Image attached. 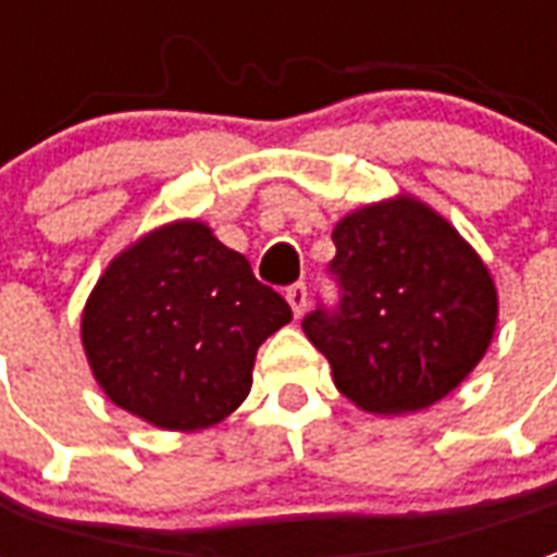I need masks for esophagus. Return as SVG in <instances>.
Segmentation results:
<instances>
[{
	"label": "esophagus",
	"instance_id": "obj_1",
	"mask_svg": "<svg viewBox=\"0 0 557 557\" xmlns=\"http://www.w3.org/2000/svg\"><path fill=\"white\" fill-rule=\"evenodd\" d=\"M286 301L292 304V313L301 315L307 310V286L304 283H292L289 289H286Z\"/></svg>",
	"mask_w": 557,
	"mask_h": 557
}]
</instances>
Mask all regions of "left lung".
I'll list each match as a JSON object with an SVG mask.
<instances>
[{"instance_id":"1","label":"left lung","mask_w":557,"mask_h":557,"mask_svg":"<svg viewBox=\"0 0 557 557\" xmlns=\"http://www.w3.org/2000/svg\"><path fill=\"white\" fill-rule=\"evenodd\" d=\"M327 274L337 301L304 315L343 397L406 414L447 397L490 346L498 298L459 232L414 199L343 218Z\"/></svg>"}]
</instances>
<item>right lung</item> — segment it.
<instances>
[{
	"instance_id": "obj_1",
	"label": "right lung",
	"mask_w": 557,
	"mask_h": 557,
	"mask_svg": "<svg viewBox=\"0 0 557 557\" xmlns=\"http://www.w3.org/2000/svg\"><path fill=\"white\" fill-rule=\"evenodd\" d=\"M292 319L242 253L182 220L113 259L83 313L103 394L160 430H206L253 385L259 346Z\"/></svg>"
}]
</instances>
